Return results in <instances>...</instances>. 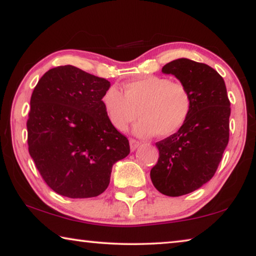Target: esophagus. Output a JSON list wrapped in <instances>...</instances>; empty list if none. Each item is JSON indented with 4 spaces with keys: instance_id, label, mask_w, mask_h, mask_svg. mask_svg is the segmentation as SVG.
I'll use <instances>...</instances> for the list:
<instances>
[{
    "instance_id": "1",
    "label": "esophagus",
    "mask_w": 256,
    "mask_h": 256,
    "mask_svg": "<svg viewBox=\"0 0 256 256\" xmlns=\"http://www.w3.org/2000/svg\"><path fill=\"white\" fill-rule=\"evenodd\" d=\"M141 144L136 140H133V138H130V149H131V151H134L136 150L138 146H140Z\"/></svg>"
}]
</instances>
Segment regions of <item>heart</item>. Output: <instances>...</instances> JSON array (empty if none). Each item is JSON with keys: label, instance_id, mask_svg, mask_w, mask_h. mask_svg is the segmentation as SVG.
<instances>
[{"label": "heart", "instance_id": "1", "mask_svg": "<svg viewBox=\"0 0 256 256\" xmlns=\"http://www.w3.org/2000/svg\"><path fill=\"white\" fill-rule=\"evenodd\" d=\"M102 100L108 118L120 131L140 115L142 118L133 132L142 138L175 134L185 124L192 107L190 94L183 84L157 76L128 82L123 94L110 86Z\"/></svg>", "mask_w": 256, "mask_h": 256}]
</instances>
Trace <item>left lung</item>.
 <instances>
[{"label": "left lung", "mask_w": 256, "mask_h": 256, "mask_svg": "<svg viewBox=\"0 0 256 256\" xmlns=\"http://www.w3.org/2000/svg\"><path fill=\"white\" fill-rule=\"evenodd\" d=\"M162 72L188 89L192 107L183 126L156 144L159 159L150 177L160 193L180 196L214 177L228 144L230 102L222 76L206 64L177 58Z\"/></svg>", "instance_id": "left-lung-1"}]
</instances>
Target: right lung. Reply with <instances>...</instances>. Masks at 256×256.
I'll return each mask as SVG.
<instances>
[{
    "label": "right lung",
    "instance_id": "obj_1",
    "mask_svg": "<svg viewBox=\"0 0 256 256\" xmlns=\"http://www.w3.org/2000/svg\"><path fill=\"white\" fill-rule=\"evenodd\" d=\"M110 82L72 66L47 71L34 86L27 122L29 154L46 184L71 198L98 196L128 140L102 105Z\"/></svg>",
    "mask_w": 256,
    "mask_h": 256
}]
</instances>
